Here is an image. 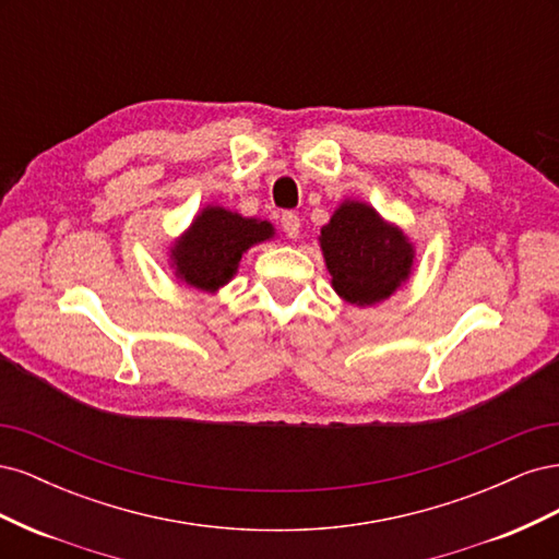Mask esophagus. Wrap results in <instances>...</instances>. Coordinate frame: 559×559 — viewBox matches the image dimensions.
Here are the masks:
<instances>
[{"mask_svg": "<svg viewBox=\"0 0 559 559\" xmlns=\"http://www.w3.org/2000/svg\"><path fill=\"white\" fill-rule=\"evenodd\" d=\"M280 224H282L284 233L289 235V238H298V233H300V218H298V214H294V212H284Z\"/></svg>", "mask_w": 559, "mask_h": 559, "instance_id": "1", "label": "esophagus"}]
</instances>
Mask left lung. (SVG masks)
Instances as JSON below:
<instances>
[{
	"mask_svg": "<svg viewBox=\"0 0 559 559\" xmlns=\"http://www.w3.org/2000/svg\"><path fill=\"white\" fill-rule=\"evenodd\" d=\"M319 247L333 292L352 306L368 308L394 296L411 280L415 245L396 224L361 200H343L326 226Z\"/></svg>",
	"mask_w": 559,
	"mask_h": 559,
	"instance_id": "8db88e82",
	"label": "left lung"
}]
</instances>
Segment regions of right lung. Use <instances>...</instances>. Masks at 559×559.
<instances>
[{"label":"right lung","mask_w":559,"mask_h":559,"mask_svg":"<svg viewBox=\"0 0 559 559\" xmlns=\"http://www.w3.org/2000/svg\"><path fill=\"white\" fill-rule=\"evenodd\" d=\"M270 238H275L270 222L207 205L173 242L170 265L189 289L216 294L238 273L242 253Z\"/></svg>","instance_id":"right-lung-1"}]
</instances>
